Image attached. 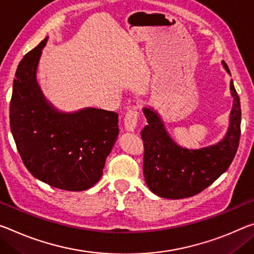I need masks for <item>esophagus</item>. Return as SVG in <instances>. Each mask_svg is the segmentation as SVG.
Segmentation results:
<instances>
[{"mask_svg":"<svg viewBox=\"0 0 254 254\" xmlns=\"http://www.w3.org/2000/svg\"><path fill=\"white\" fill-rule=\"evenodd\" d=\"M136 124H138V110H136V107H132L124 116V128H126V131L133 132Z\"/></svg>","mask_w":254,"mask_h":254,"instance_id":"esophagus-1","label":"esophagus"}]
</instances>
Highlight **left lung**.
<instances>
[{
  "label": "left lung",
  "mask_w": 254,
  "mask_h": 254,
  "mask_svg": "<svg viewBox=\"0 0 254 254\" xmlns=\"http://www.w3.org/2000/svg\"><path fill=\"white\" fill-rule=\"evenodd\" d=\"M223 65L228 73L227 64ZM234 98L225 138L214 146L187 149L176 144L162 119L151 108H143L148 124L141 131L144 147V181L155 194L166 199H183L198 194L227 171L236 155L241 136V103L231 80Z\"/></svg>",
  "instance_id": "1"
}]
</instances>
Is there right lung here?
<instances>
[{"mask_svg":"<svg viewBox=\"0 0 254 254\" xmlns=\"http://www.w3.org/2000/svg\"><path fill=\"white\" fill-rule=\"evenodd\" d=\"M45 38L20 61L10 102V127L27 170L42 182L83 191L98 182L119 134V114L98 108L56 111L36 80Z\"/></svg>","mask_w":254,"mask_h":254,"instance_id":"1","label":"right lung"}]
</instances>
